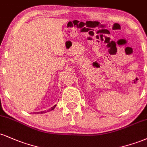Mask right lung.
Masks as SVG:
<instances>
[{"instance_id": "right-lung-1", "label": "right lung", "mask_w": 147, "mask_h": 147, "mask_svg": "<svg viewBox=\"0 0 147 147\" xmlns=\"http://www.w3.org/2000/svg\"><path fill=\"white\" fill-rule=\"evenodd\" d=\"M55 106H56V105H55L53 106V107H52L51 109H49V110H48V111H42V112H40L39 113H46V112H49V111H52V110H54V109H55ZM37 113H38V112Z\"/></svg>"}]
</instances>
